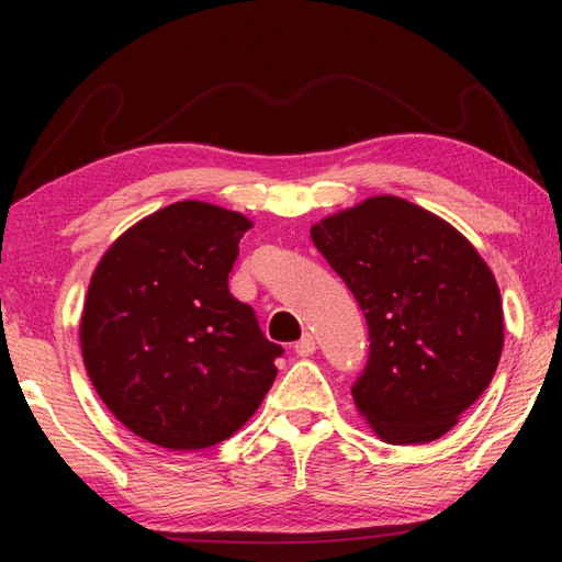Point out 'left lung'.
Returning <instances> with one entry per match:
<instances>
[{
	"label": "left lung",
	"mask_w": 562,
	"mask_h": 562,
	"mask_svg": "<svg viewBox=\"0 0 562 562\" xmlns=\"http://www.w3.org/2000/svg\"><path fill=\"white\" fill-rule=\"evenodd\" d=\"M245 215L183 201L128 227L93 270L81 355L111 414L173 451L240 429L278 376L282 347L262 335L227 274Z\"/></svg>",
	"instance_id": "left-lung-1"
}]
</instances>
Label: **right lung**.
I'll return each instance as SVG.
<instances>
[{"instance_id": "1", "label": "right lung", "mask_w": 562, "mask_h": 562, "mask_svg": "<svg viewBox=\"0 0 562 562\" xmlns=\"http://www.w3.org/2000/svg\"><path fill=\"white\" fill-rule=\"evenodd\" d=\"M312 240L367 322L359 414L386 443L436 441L496 374L503 304L488 265L456 227L394 195L325 217Z\"/></svg>"}]
</instances>
